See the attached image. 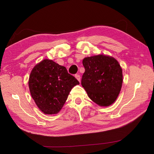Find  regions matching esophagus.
<instances>
[{
  "label": "esophagus",
  "mask_w": 154,
  "mask_h": 154,
  "mask_svg": "<svg viewBox=\"0 0 154 154\" xmlns=\"http://www.w3.org/2000/svg\"><path fill=\"white\" fill-rule=\"evenodd\" d=\"M75 78H76V79L79 81V82H81V77H80V75H75Z\"/></svg>",
  "instance_id": "34e87169"
}]
</instances>
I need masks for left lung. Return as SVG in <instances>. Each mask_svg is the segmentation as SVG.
Wrapping results in <instances>:
<instances>
[{"instance_id": "obj_1", "label": "left lung", "mask_w": 154, "mask_h": 154, "mask_svg": "<svg viewBox=\"0 0 154 154\" xmlns=\"http://www.w3.org/2000/svg\"><path fill=\"white\" fill-rule=\"evenodd\" d=\"M85 72L82 85L93 102L100 106L112 105L120 92L123 82L122 69L116 58L99 55L83 60Z\"/></svg>"}]
</instances>
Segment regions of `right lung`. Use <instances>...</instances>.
I'll return each instance as SVG.
<instances>
[{
	"mask_svg": "<svg viewBox=\"0 0 154 154\" xmlns=\"http://www.w3.org/2000/svg\"><path fill=\"white\" fill-rule=\"evenodd\" d=\"M78 84L79 82L68 73L66 68L49 59L36 64L28 79L32 98L38 108L47 115L58 113L72 88Z\"/></svg>",
	"mask_w": 154,
	"mask_h": 154,
	"instance_id": "add662e5",
	"label": "right lung"
}]
</instances>
